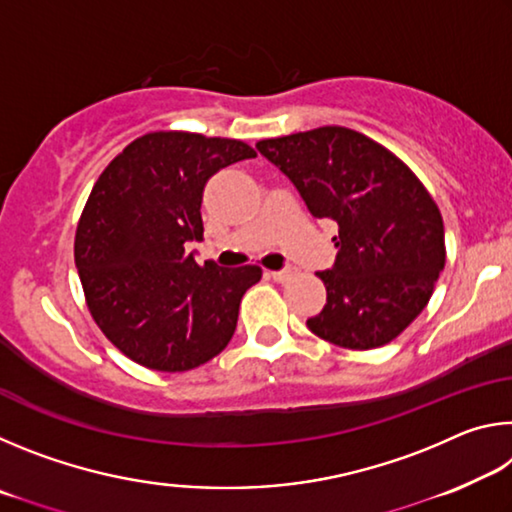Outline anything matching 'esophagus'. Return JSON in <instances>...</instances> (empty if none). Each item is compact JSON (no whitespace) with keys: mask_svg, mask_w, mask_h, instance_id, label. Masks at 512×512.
I'll use <instances>...</instances> for the list:
<instances>
[{"mask_svg":"<svg viewBox=\"0 0 512 512\" xmlns=\"http://www.w3.org/2000/svg\"><path fill=\"white\" fill-rule=\"evenodd\" d=\"M291 275H293L291 268H284V271H271V273H268V277H273L275 282H287Z\"/></svg>","mask_w":512,"mask_h":512,"instance_id":"obj_1","label":"esophagus"}]
</instances>
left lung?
Instances as JSON below:
<instances>
[{"instance_id":"8db88e82","label":"left lung","mask_w":512,"mask_h":512,"mask_svg":"<svg viewBox=\"0 0 512 512\" xmlns=\"http://www.w3.org/2000/svg\"><path fill=\"white\" fill-rule=\"evenodd\" d=\"M316 219L339 223L327 302L307 327L350 350L391 343L427 307L445 268L436 203L402 160L343 126L257 142Z\"/></svg>"}]
</instances>
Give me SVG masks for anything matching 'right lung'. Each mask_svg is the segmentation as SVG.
<instances>
[{
  "label": "right lung",
  "instance_id": "obj_1",
  "mask_svg": "<svg viewBox=\"0 0 512 512\" xmlns=\"http://www.w3.org/2000/svg\"><path fill=\"white\" fill-rule=\"evenodd\" d=\"M239 140L151 133L128 144L85 203L74 259L90 314L140 366L185 372L214 359L237 329L262 268L196 264L203 189L216 171L255 158Z\"/></svg>",
  "mask_w": 512,
  "mask_h": 512
}]
</instances>
